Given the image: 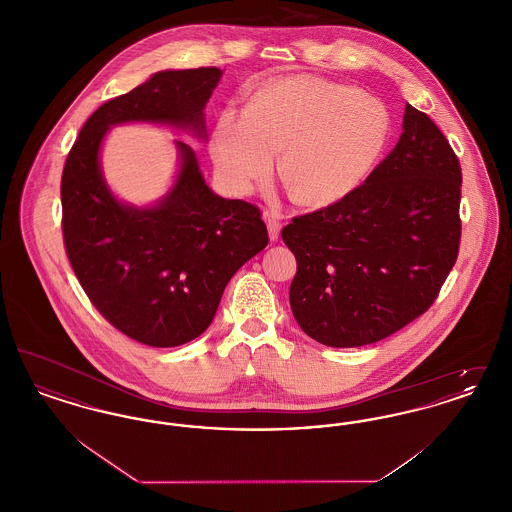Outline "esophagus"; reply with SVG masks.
Wrapping results in <instances>:
<instances>
[{
    "label": "esophagus",
    "mask_w": 512,
    "mask_h": 512,
    "mask_svg": "<svg viewBox=\"0 0 512 512\" xmlns=\"http://www.w3.org/2000/svg\"><path fill=\"white\" fill-rule=\"evenodd\" d=\"M263 219L267 222L268 238H270V242H276L278 236H280V230H282L280 220H278V217H276L274 213H265Z\"/></svg>",
    "instance_id": "1"
}]
</instances>
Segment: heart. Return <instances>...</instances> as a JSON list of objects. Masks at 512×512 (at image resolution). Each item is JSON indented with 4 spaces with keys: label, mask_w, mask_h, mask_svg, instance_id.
<instances>
[{
    "label": "heart",
    "mask_w": 512,
    "mask_h": 512,
    "mask_svg": "<svg viewBox=\"0 0 512 512\" xmlns=\"http://www.w3.org/2000/svg\"><path fill=\"white\" fill-rule=\"evenodd\" d=\"M390 138V113L351 86L297 74L263 86L247 109H222L211 134L220 182L247 194L265 180L282 147L280 174L305 205L353 194Z\"/></svg>",
    "instance_id": "obj_1"
}]
</instances>
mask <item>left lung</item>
<instances>
[{
    "label": "left lung",
    "instance_id": "left-lung-1",
    "mask_svg": "<svg viewBox=\"0 0 512 512\" xmlns=\"http://www.w3.org/2000/svg\"><path fill=\"white\" fill-rule=\"evenodd\" d=\"M463 174L426 113L405 105L403 132L363 186L282 230L297 272L301 330L328 347L384 340L438 297L461 242Z\"/></svg>",
    "mask_w": 512,
    "mask_h": 512
}]
</instances>
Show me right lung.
Wrapping results in <instances>:
<instances>
[{"instance_id": "1", "label": "right lung", "mask_w": 512, "mask_h": 512, "mask_svg": "<svg viewBox=\"0 0 512 512\" xmlns=\"http://www.w3.org/2000/svg\"><path fill=\"white\" fill-rule=\"evenodd\" d=\"M220 76L217 67L151 74L86 121L63 169V238L74 274L103 317L151 347H176L209 328L230 278L267 247V226L255 205L215 194L180 140L169 192L142 207L109 188L101 147L113 126L130 122L207 142L205 105Z\"/></svg>"}]
</instances>
